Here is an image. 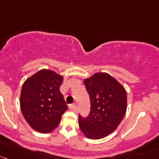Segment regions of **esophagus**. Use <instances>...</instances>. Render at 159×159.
<instances>
[{
	"instance_id": "1",
	"label": "esophagus",
	"mask_w": 159,
	"mask_h": 159,
	"mask_svg": "<svg viewBox=\"0 0 159 159\" xmlns=\"http://www.w3.org/2000/svg\"><path fill=\"white\" fill-rule=\"evenodd\" d=\"M69 109H71V110H75L76 108V104L73 103V104H71V105H69Z\"/></svg>"
}]
</instances>
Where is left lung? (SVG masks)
<instances>
[{"mask_svg":"<svg viewBox=\"0 0 159 159\" xmlns=\"http://www.w3.org/2000/svg\"><path fill=\"white\" fill-rule=\"evenodd\" d=\"M90 96V111L78 116L82 133L88 139L104 138L116 130L127 111L125 88L109 74L97 72L84 81Z\"/></svg>","mask_w":159,"mask_h":159,"instance_id":"1","label":"left lung"}]
</instances>
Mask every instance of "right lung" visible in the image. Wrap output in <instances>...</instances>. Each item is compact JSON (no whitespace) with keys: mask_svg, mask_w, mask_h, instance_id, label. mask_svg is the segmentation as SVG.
<instances>
[{"mask_svg":"<svg viewBox=\"0 0 159 159\" xmlns=\"http://www.w3.org/2000/svg\"><path fill=\"white\" fill-rule=\"evenodd\" d=\"M63 77L43 69L25 80L20 95V109L32 129L42 134L57 128L68 109L60 88Z\"/></svg>","mask_w":159,"mask_h":159,"instance_id":"right-lung-1","label":"right lung"}]
</instances>
